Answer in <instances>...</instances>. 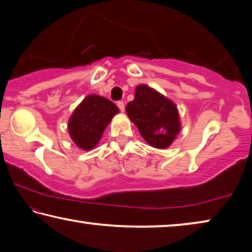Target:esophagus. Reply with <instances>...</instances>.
Returning a JSON list of instances; mask_svg holds the SVG:
<instances>
[{"label": "esophagus", "instance_id": "esophagus-1", "mask_svg": "<svg viewBox=\"0 0 252 252\" xmlns=\"http://www.w3.org/2000/svg\"><path fill=\"white\" fill-rule=\"evenodd\" d=\"M117 104H118L119 109H120L121 112H123V111H125V108H126V106H125V102H123V101H118Z\"/></svg>", "mask_w": 252, "mask_h": 252}]
</instances>
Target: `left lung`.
<instances>
[{
  "label": "left lung",
  "mask_w": 252,
  "mask_h": 252,
  "mask_svg": "<svg viewBox=\"0 0 252 252\" xmlns=\"http://www.w3.org/2000/svg\"><path fill=\"white\" fill-rule=\"evenodd\" d=\"M126 111L152 147H169L180 131L176 104L144 84L136 87L134 100L126 104Z\"/></svg>",
  "instance_id": "obj_1"
}]
</instances>
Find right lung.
Instances as JSON below:
<instances>
[{
    "mask_svg": "<svg viewBox=\"0 0 252 252\" xmlns=\"http://www.w3.org/2000/svg\"><path fill=\"white\" fill-rule=\"evenodd\" d=\"M118 112V106L105 97L95 94L87 96L70 118L67 129L71 139L79 148L91 150Z\"/></svg>",
    "mask_w": 252,
    "mask_h": 252,
    "instance_id": "obj_1",
    "label": "right lung"
}]
</instances>
